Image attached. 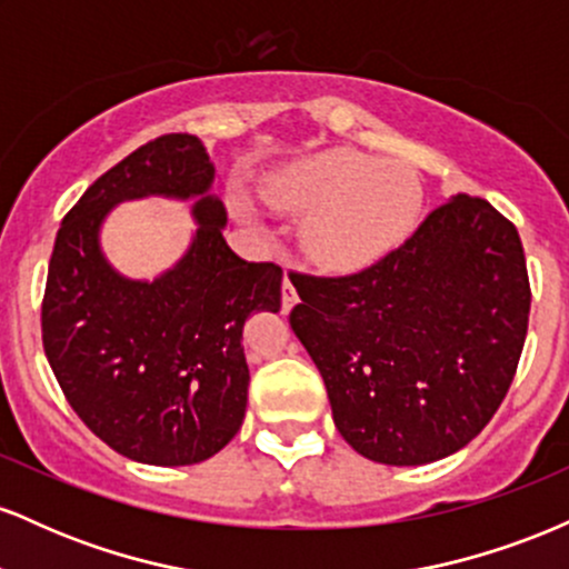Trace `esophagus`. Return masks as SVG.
<instances>
[{
  "instance_id": "esophagus-1",
  "label": "esophagus",
  "mask_w": 569,
  "mask_h": 569,
  "mask_svg": "<svg viewBox=\"0 0 569 569\" xmlns=\"http://www.w3.org/2000/svg\"><path fill=\"white\" fill-rule=\"evenodd\" d=\"M297 289H293V283H291V278L286 276L283 278V289H280V302H283V312H289L293 305H297Z\"/></svg>"
}]
</instances>
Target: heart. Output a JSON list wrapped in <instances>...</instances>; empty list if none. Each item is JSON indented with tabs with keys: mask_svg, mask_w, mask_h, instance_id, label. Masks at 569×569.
<instances>
[{
	"mask_svg": "<svg viewBox=\"0 0 569 569\" xmlns=\"http://www.w3.org/2000/svg\"><path fill=\"white\" fill-rule=\"evenodd\" d=\"M262 198L278 211L305 217L302 248L318 267L356 272L393 253L415 232L426 189L409 162L326 147L267 173ZM238 213L253 217L243 200Z\"/></svg>",
	"mask_w": 569,
	"mask_h": 569,
	"instance_id": "heart-1",
	"label": "heart"
}]
</instances>
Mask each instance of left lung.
<instances>
[{"mask_svg": "<svg viewBox=\"0 0 569 569\" xmlns=\"http://www.w3.org/2000/svg\"><path fill=\"white\" fill-rule=\"evenodd\" d=\"M289 321L321 371L342 439L382 466H426L485 430L513 382L530 321L519 232L455 194L382 262L291 276Z\"/></svg>", "mask_w": 569, "mask_h": 569, "instance_id": "1", "label": "left lung"}]
</instances>
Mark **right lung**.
<instances>
[{
	"label": "right lung",
	"instance_id": "obj_1",
	"mask_svg": "<svg viewBox=\"0 0 569 569\" xmlns=\"http://www.w3.org/2000/svg\"><path fill=\"white\" fill-rule=\"evenodd\" d=\"M198 136L143 143L63 217L42 302V342L71 409L103 443L147 466H194L243 426L251 312L280 310L283 270L227 246L224 206ZM189 199L188 251L152 281L128 279L100 246L117 204Z\"/></svg>",
	"mask_w": 569,
	"mask_h": 569
}]
</instances>
